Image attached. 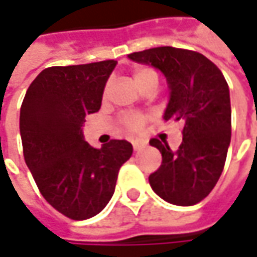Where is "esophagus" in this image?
<instances>
[{"label": "esophagus", "mask_w": 257, "mask_h": 257, "mask_svg": "<svg viewBox=\"0 0 257 257\" xmlns=\"http://www.w3.org/2000/svg\"><path fill=\"white\" fill-rule=\"evenodd\" d=\"M132 143H133L134 152H139V150H142V149L146 147V143H143V142H139V140H133Z\"/></svg>", "instance_id": "1"}]
</instances>
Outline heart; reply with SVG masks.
<instances>
[{
  "label": "heart",
  "instance_id": "heart-1",
  "mask_svg": "<svg viewBox=\"0 0 257 257\" xmlns=\"http://www.w3.org/2000/svg\"><path fill=\"white\" fill-rule=\"evenodd\" d=\"M133 80L134 83L144 91V90H147L150 87H154V88L157 87V84H159V74L150 67H139V68L133 70ZM107 91H108V85H107L104 93L107 94ZM144 120H146V117L143 114H125L121 118V123L125 127V130L139 132L143 127Z\"/></svg>",
  "mask_w": 257,
  "mask_h": 257
}]
</instances>
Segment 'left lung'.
Listing matches in <instances>:
<instances>
[{
    "label": "left lung",
    "instance_id": "8db88e82",
    "mask_svg": "<svg viewBox=\"0 0 257 257\" xmlns=\"http://www.w3.org/2000/svg\"><path fill=\"white\" fill-rule=\"evenodd\" d=\"M128 58L166 75L170 100L164 120L183 124L176 152L166 142L150 140L162 153L159 170L149 176L152 189L177 206L202 202L222 174L232 136L230 94L222 71L200 53L174 47L132 53Z\"/></svg>",
    "mask_w": 257,
    "mask_h": 257
}]
</instances>
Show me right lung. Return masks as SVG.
Returning <instances> with one entry per match:
<instances>
[{
	"label": "right lung",
	"instance_id": "1",
	"mask_svg": "<svg viewBox=\"0 0 257 257\" xmlns=\"http://www.w3.org/2000/svg\"><path fill=\"white\" fill-rule=\"evenodd\" d=\"M117 61L48 67L25 93L20 111L24 160L37 187L55 210L73 220L103 210L118 170L133 154L127 140L101 149L84 142L85 114L101 107L105 83Z\"/></svg>",
	"mask_w": 257,
	"mask_h": 257
}]
</instances>
